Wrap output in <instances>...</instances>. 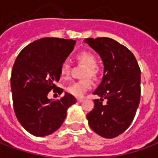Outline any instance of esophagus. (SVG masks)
<instances>
[{
	"label": "esophagus",
	"mask_w": 158,
	"mask_h": 158,
	"mask_svg": "<svg viewBox=\"0 0 158 158\" xmlns=\"http://www.w3.org/2000/svg\"><path fill=\"white\" fill-rule=\"evenodd\" d=\"M84 101H85V100L83 99V98H78V99H77V102H83Z\"/></svg>",
	"instance_id": "34e87169"
}]
</instances>
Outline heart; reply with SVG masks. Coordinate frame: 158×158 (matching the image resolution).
I'll return each mask as SVG.
<instances>
[{"label": "heart", "instance_id": "1", "mask_svg": "<svg viewBox=\"0 0 158 158\" xmlns=\"http://www.w3.org/2000/svg\"><path fill=\"white\" fill-rule=\"evenodd\" d=\"M77 60L79 63L86 66V69L84 71L83 77H91L96 79L100 74L101 69L96 64V57L94 54L89 52H82L77 55ZM60 73L62 77H68L70 73V65L68 62H63L60 67ZM91 80L89 78L81 79L79 81L74 82L66 87V91L76 97H81L84 94L90 89Z\"/></svg>", "mask_w": 158, "mask_h": 158}]
</instances>
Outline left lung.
<instances>
[{"label":"left lung","mask_w":158,"mask_h":158,"mask_svg":"<svg viewBox=\"0 0 158 158\" xmlns=\"http://www.w3.org/2000/svg\"><path fill=\"white\" fill-rule=\"evenodd\" d=\"M104 64L102 82L94 91L100 99L87 114L89 127L104 138H114L129 128L139 106L140 69L129 49L110 38H87ZM106 99L107 102L102 104Z\"/></svg>","instance_id":"left-lung-1"}]
</instances>
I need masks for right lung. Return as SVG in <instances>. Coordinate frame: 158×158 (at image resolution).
<instances>
[{
	"mask_svg": "<svg viewBox=\"0 0 158 158\" xmlns=\"http://www.w3.org/2000/svg\"><path fill=\"white\" fill-rule=\"evenodd\" d=\"M76 41L60 38H42L20 52L11 75L12 102L20 124L31 135L43 137L61 127L67 110L76 102L65 92L60 100L48 99V93L63 92L56 87L60 67L72 52Z\"/></svg>",
	"mask_w": 158,
	"mask_h": 158,
	"instance_id": "obj_1",
	"label": "right lung"
}]
</instances>
